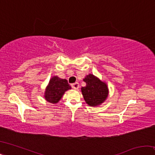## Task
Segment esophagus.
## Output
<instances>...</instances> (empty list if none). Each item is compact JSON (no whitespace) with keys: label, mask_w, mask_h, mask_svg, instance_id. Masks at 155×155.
<instances>
[{"label":"esophagus","mask_w":155,"mask_h":155,"mask_svg":"<svg viewBox=\"0 0 155 155\" xmlns=\"http://www.w3.org/2000/svg\"><path fill=\"white\" fill-rule=\"evenodd\" d=\"M72 87L73 89H74V90H77V89L79 88V83L77 82L75 83H73L72 85Z\"/></svg>","instance_id":"1"}]
</instances>
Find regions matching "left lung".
Instances as JSON below:
<instances>
[{"label": "left lung", "mask_w": 155, "mask_h": 155, "mask_svg": "<svg viewBox=\"0 0 155 155\" xmlns=\"http://www.w3.org/2000/svg\"><path fill=\"white\" fill-rule=\"evenodd\" d=\"M83 81L86 86L81 87V91L86 103L91 107H97L104 102L109 94L105 83L91 74L86 76Z\"/></svg>", "instance_id": "8db88e82"}]
</instances>
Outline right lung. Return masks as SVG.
Listing matches in <instances>:
<instances>
[{
    "instance_id": "right-lung-1",
    "label": "right lung",
    "mask_w": 155,
    "mask_h": 155,
    "mask_svg": "<svg viewBox=\"0 0 155 155\" xmlns=\"http://www.w3.org/2000/svg\"><path fill=\"white\" fill-rule=\"evenodd\" d=\"M70 89L71 86L66 79H62L55 76L50 79L44 93V98L48 103H57L65 91Z\"/></svg>"
}]
</instances>
